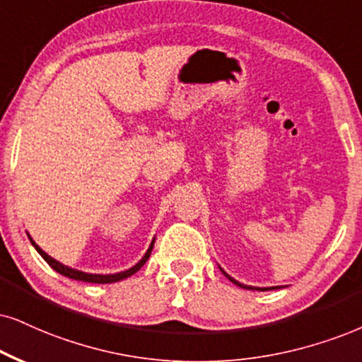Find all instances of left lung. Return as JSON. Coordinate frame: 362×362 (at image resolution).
<instances>
[{
	"label": "left lung",
	"mask_w": 362,
	"mask_h": 362,
	"mask_svg": "<svg viewBox=\"0 0 362 362\" xmlns=\"http://www.w3.org/2000/svg\"><path fill=\"white\" fill-rule=\"evenodd\" d=\"M220 270L223 272V274H225V276H226V279H228V280H230V282H233L235 285H238V287H242V288H247V290H262V292H265V290L282 288V287H272V288H269V287H252V285H245V284H240V282H238V280H235V279H233V276H230L228 274H226V272H225V270H223V269H221V267H220Z\"/></svg>",
	"instance_id": "1"
}]
</instances>
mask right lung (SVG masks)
<instances>
[{
    "label": "right lung",
    "mask_w": 362,
    "mask_h": 362,
    "mask_svg": "<svg viewBox=\"0 0 362 362\" xmlns=\"http://www.w3.org/2000/svg\"><path fill=\"white\" fill-rule=\"evenodd\" d=\"M28 238H30L31 245H33V247H35V250H37V252L40 253V255H42L43 260L47 262L48 265H50L53 270L58 272V274H60V275L69 276V279H74V280H82V282H90V284H114V282H119V280L127 279V276H131L132 274H136V272L139 270L142 265H144V263L147 262V258L151 257V252H153V247H154V240H153V242H151V245H149V248H147L146 255L142 257L141 260L136 263V265L131 267V269H127V270H124V272H117V274L102 275V274H87V272H82V270L72 269V267H66V265H64V263H60L58 260H55V258L48 255V253H45L43 250L40 248L37 243H35V240L31 238L30 235H28Z\"/></svg>",
    "instance_id": "right-lung-1"
}]
</instances>
